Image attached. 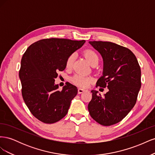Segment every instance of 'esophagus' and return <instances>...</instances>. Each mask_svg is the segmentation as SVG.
I'll return each instance as SVG.
<instances>
[{
    "mask_svg": "<svg viewBox=\"0 0 155 155\" xmlns=\"http://www.w3.org/2000/svg\"><path fill=\"white\" fill-rule=\"evenodd\" d=\"M87 91V90H85V89H83V88H78V94H81L84 92H86Z\"/></svg>",
    "mask_w": 155,
    "mask_h": 155,
    "instance_id": "1",
    "label": "esophagus"
}]
</instances>
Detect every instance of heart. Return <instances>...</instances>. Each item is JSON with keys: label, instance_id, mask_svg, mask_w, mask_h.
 <instances>
[{"label": "heart", "instance_id": "obj_1", "mask_svg": "<svg viewBox=\"0 0 155 155\" xmlns=\"http://www.w3.org/2000/svg\"><path fill=\"white\" fill-rule=\"evenodd\" d=\"M85 56L88 61V63L91 64L94 62L98 63V61H99V57H98L97 54L92 50H87L85 51ZM74 54H71L67 60V63H66L67 67L69 68L72 66V63L74 62ZM72 81L75 85H76L80 87L85 88L88 85L89 83L92 82V78L91 77L85 76L80 74H77L76 75H74V76L72 77Z\"/></svg>", "mask_w": 155, "mask_h": 155}]
</instances>
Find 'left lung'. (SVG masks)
Masks as SVG:
<instances>
[{
	"label": "left lung",
	"instance_id": "8db88e82",
	"mask_svg": "<svg viewBox=\"0 0 155 155\" xmlns=\"http://www.w3.org/2000/svg\"><path fill=\"white\" fill-rule=\"evenodd\" d=\"M104 61L103 75L96 87L109 89L104 96L92 90L88 105L91 116L104 126L122 120L134 107L141 87V70L134 54L122 46L107 41H89Z\"/></svg>",
	"mask_w": 155,
	"mask_h": 155
}]
</instances>
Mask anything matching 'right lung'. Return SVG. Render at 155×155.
<instances>
[{
  "instance_id": "obj_1",
  "label": "right lung",
  "mask_w": 155,
  "mask_h": 155,
  "mask_svg": "<svg viewBox=\"0 0 155 155\" xmlns=\"http://www.w3.org/2000/svg\"><path fill=\"white\" fill-rule=\"evenodd\" d=\"M85 43V40L42 39L31 45L22 55L19 78L23 100L42 122L54 124L67 115L78 89L68 83L59 91L55 78L66 68L69 56Z\"/></svg>"
}]
</instances>
